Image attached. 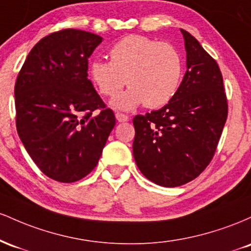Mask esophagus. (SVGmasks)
<instances>
[{
    "mask_svg": "<svg viewBox=\"0 0 251 251\" xmlns=\"http://www.w3.org/2000/svg\"><path fill=\"white\" fill-rule=\"evenodd\" d=\"M116 119L119 123H125V122H127V120H128V117L126 116V114H123V113H120V112H117Z\"/></svg>",
    "mask_w": 251,
    "mask_h": 251,
    "instance_id": "34e87169",
    "label": "esophagus"
}]
</instances>
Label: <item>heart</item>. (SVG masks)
<instances>
[{
    "instance_id": "1",
    "label": "heart",
    "mask_w": 251,
    "mask_h": 251,
    "mask_svg": "<svg viewBox=\"0 0 251 251\" xmlns=\"http://www.w3.org/2000/svg\"><path fill=\"white\" fill-rule=\"evenodd\" d=\"M111 61L93 59L88 77L103 97H113V108L131 111L138 106L158 108L171 101L183 77V59L169 43L143 35H128L109 50Z\"/></svg>"
}]
</instances>
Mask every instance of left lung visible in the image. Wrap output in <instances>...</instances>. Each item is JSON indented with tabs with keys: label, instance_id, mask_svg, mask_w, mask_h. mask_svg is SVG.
Here are the masks:
<instances>
[{
	"label": "left lung",
	"instance_id": "left-lung-1",
	"mask_svg": "<svg viewBox=\"0 0 251 251\" xmlns=\"http://www.w3.org/2000/svg\"><path fill=\"white\" fill-rule=\"evenodd\" d=\"M186 72L174 99L158 111L135 116L133 155L140 172L175 188L198 177L214 157L227 117L217 62L186 30Z\"/></svg>",
	"mask_w": 251,
	"mask_h": 251
}]
</instances>
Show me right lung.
<instances>
[{
    "mask_svg": "<svg viewBox=\"0 0 251 251\" xmlns=\"http://www.w3.org/2000/svg\"><path fill=\"white\" fill-rule=\"evenodd\" d=\"M101 42L89 31H56L34 46L17 75V133L37 168L56 181L73 183L96 168L116 125L87 79L88 57Z\"/></svg>",
    "mask_w": 251,
    "mask_h": 251,
    "instance_id": "right-lung-1",
    "label": "right lung"
}]
</instances>
